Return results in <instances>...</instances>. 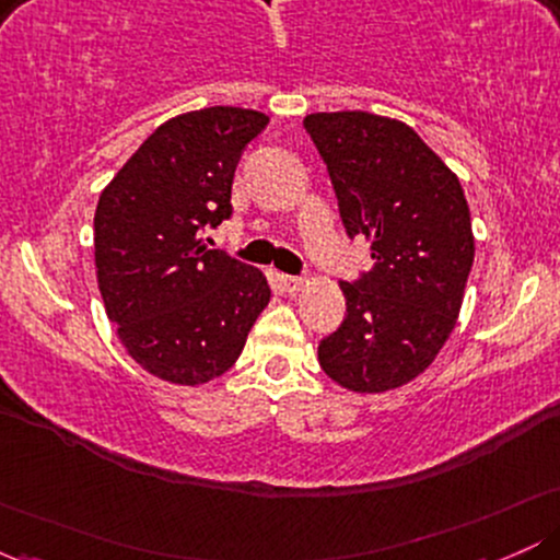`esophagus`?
I'll return each mask as SVG.
<instances>
[{"mask_svg":"<svg viewBox=\"0 0 560 560\" xmlns=\"http://www.w3.org/2000/svg\"><path fill=\"white\" fill-rule=\"evenodd\" d=\"M279 287L284 289L287 294H294L305 287V279H300V276H279Z\"/></svg>","mask_w":560,"mask_h":560,"instance_id":"1","label":"esophagus"}]
</instances>
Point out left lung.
I'll return each instance as SVG.
<instances>
[{
	"label": "left lung",
	"instance_id": "left-lung-1",
	"mask_svg": "<svg viewBox=\"0 0 560 560\" xmlns=\"http://www.w3.org/2000/svg\"><path fill=\"white\" fill-rule=\"evenodd\" d=\"M324 158L347 236L371 242L374 268L342 281V326L318 363L361 395L397 389L447 342L474 266L471 213L458 176L402 120L363 110L302 120Z\"/></svg>",
	"mask_w": 560,
	"mask_h": 560
}]
</instances>
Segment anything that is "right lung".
Instances as JSON below:
<instances>
[{"instance_id":"1","label":"right lung","mask_w":560,"mask_h":560,"mask_svg":"<svg viewBox=\"0 0 560 560\" xmlns=\"http://www.w3.org/2000/svg\"><path fill=\"white\" fill-rule=\"evenodd\" d=\"M268 115L205 107L165 120L100 195L94 262L107 318L152 376L197 384L226 374L271 300L258 268L208 249L231 215L244 147Z\"/></svg>"}]
</instances>
